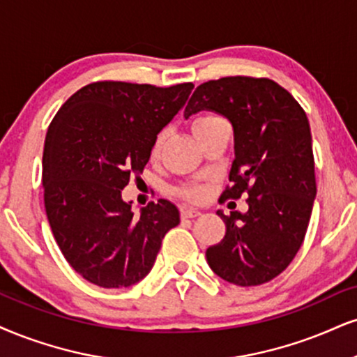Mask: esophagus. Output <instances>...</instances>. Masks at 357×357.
Masks as SVG:
<instances>
[{
	"instance_id": "esophagus-1",
	"label": "esophagus",
	"mask_w": 357,
	"mask_h": 357,
	"mask_svg": "<svg viewBox=\"0 0 357 357\" xmlns=\"http://www.w3.org/2000/svg\"><path fill=\"white\" fill-rule=\"evenodd\" d=\"M200 212L195 208H182V218H195L199 217Z\"/></svg>"
}]
</instances>
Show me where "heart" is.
<instances>
[{
    "instance_id": "1",
    "label": "heart",
    "mask_w": 357,
    "mask_h": 357,
    "mask_svg": "<svg viewBox=\"0 0 357 357\" xmlns=\"http://www.w3.org/2000/svg\"><path fill=\"white\" fill-rule=\"evenodd\" d=\"M218 121H222L218 116H213V114H204V116L197 117L195 121H193V132L202 129V127L215 124V122H218ZM162 144H164V134H160L155 139V144H153V149H152L153 155H157V153L160 152ZM182 197H185V199H188V200H199L202 197V192L199 190V188H187V190L182 192Z\"/></svg>"
}]
</instances>
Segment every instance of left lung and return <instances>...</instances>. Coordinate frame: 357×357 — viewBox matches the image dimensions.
Returning a JSON list of instances; mask_svg holds the SVG:
<instances>
[{"instance_id": "left-lung-1", "label": "left lung", "mask_w": 357, "mask_h": 357, "mask_svg": "<svg viewBox=\"0 0 357 357\" xmlns=\"http://www.w3.org/2000/svg\"><path fill=\"white\" fill-rule=\"evenodd\" d=\"M212 111L230 121L235 137L231 185L223 199L248 193V210L217 215L227 231L206 248L215 275L238 286L278 276L301 248L316 197L313 140L301 105L271 79L245 76L204 82L183 116Z\"/></svg>"}]
</instances>
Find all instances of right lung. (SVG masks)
I'll list each match as a JSON object with an SVG mask.
<instances>
[{
  "mask_svg": "<svg viewBox=\"0 0 357 357\" xmlns=\"http://www.w3.org/2000/svg\"><path fill=\"white\" fill-rule=\"evenodd\" d=\"M192 89V82H92L52 119L43 153L44 206L64 258L89 283H139L152 270L165 233L180 223L178 208L164 199L135 215L122 190L132 175L142 174L158 132Z\"/></svg>",
  "mask_w": 357,
  "mask_h": 357,
  "instance_id": "1",
  "label": "right lung"
}]
</instances>
